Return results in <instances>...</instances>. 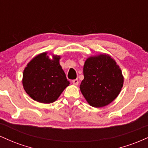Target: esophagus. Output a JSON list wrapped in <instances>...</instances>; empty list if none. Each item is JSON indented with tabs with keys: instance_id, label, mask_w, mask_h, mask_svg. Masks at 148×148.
I'll use <instances>...</instances> for the list:
<instances>
[{
	"instance_id": "34e87169",
	"label": "esophagus",
	"mask_w": 148,
	"mask_h": 148,
	"mask_svg": "<svg viewBox=\"0 0 148 148\" xmlns=\"http://www.w3.org/2000/svg\"><path fill=\"white\" fill-rule=\"evenodd\" d=\"M79 81L78 79H74L72 81V84H74V86H78V85H79Z\"/></svg>"
}]
</instances>
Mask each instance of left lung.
Instances as JSON below:
<instances>
[{"label": "left lung", "mask_w": 148, "mask_h": 148, "mask_svg": "<svg viewBox=\"0 0 148 148\" xmlns=\"http://www.w3.org/2000/svg\"><path fill=\"white\" fill-rule=\"evenodd\" d=\"M84 76L80 90L87 102L95 108L111 103L123 86L121 69L108 54L88 57L84 65Z\"/></svg>", "instance_id": "8db88e82"}]
</instances>
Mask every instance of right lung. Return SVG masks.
<instances>
[{
  "instance_id": "add662e5",
  "label": "right lung",
  "mask_w": 148,
  "mask_h": 148,
  "mask_svg": "<svg viewBox=\"0 0 148 148\" xmlns=\"http://www.w3.org/2000/svg\"><path fill=\"white\" fill-rule=\"evenodd\" d=\"M60 56L47 52L34 57L27 64L23 72V89L33 100L50 103L56 101L61 93L69 85L60 64Z\"/></svg>"
}]
</instances>
